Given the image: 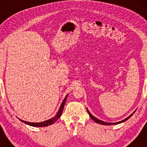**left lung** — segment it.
<instances>
[{"label":"left lung","instance_id":"obj_1","mask_svg":"<svg viewBox=\"0 0 147 147\" xmlns=\"http://www.w3.org/2000/svg\"><path fill=\"white\" fill-rule=\"evenodd\" d=\"M87 111H88V114H89V116H90V118H91L92 119L94 120V121H95V122H96V123H98V124H102V125H115V124H118L122 123V122H125L126 120H127L129 119V118H130V117H131V116H132V115H133L134 112H136V110H135V111H134V112H133V113H132L131 114H130V115L129 116H128L127 118H126L125 119L122 120H121V121L117 122H106L102 121V120H99V119H98L97 118H96L95 116H94L93 115H92V114L90 113V112L89 110H88V108H87Z\"/></svg>","mask_w":147,"mask_h":147}]
</instances>
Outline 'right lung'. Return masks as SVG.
Returning <instances> with one entry per match:
<instances>
[{"instance_id": "1", "label": "right lung", "mask_w": 147, "mask_h": 147, "mask_svg": "<svg viewBox=\"0 0 147 147\" xmlns=\"http://www.w3.org/2000/svg\"><path fill=\"white\" fill-rule=\"evenodd\" d=\"M67 96H68V94H67L65 96V98H64V100H63V102H62L61 106H60V107H59V110H58V112H57V114H56V115L54 116V117L50 118V119H49V120H45V121H43L41 122H27V121H24V120L20 119V118H19V119L21 120L22 122H24V123L27 124V125L34 126V127H45V126L51 125V124L55 123V122L60 118V116H61L62 112H63V110L64 105H65L66 100H67Z\"/></svg>"}]
</instances>
